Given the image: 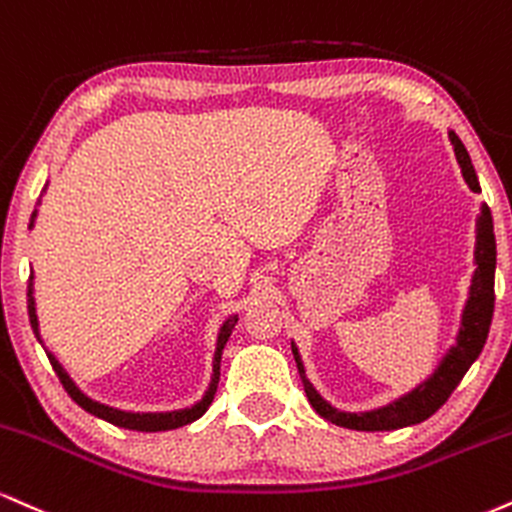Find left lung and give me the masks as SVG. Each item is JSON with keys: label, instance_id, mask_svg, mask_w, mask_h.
<instances>
[{"label": "left lung", "instance_id": "obj_1", "mask_svg": "<svg viewBox=\"0 0 512 512\" xmlns=\"http://www.w3.org/2000/svg\"><path fill=\"white\" fill-rule=\"evenodd\" d=\"M450 143H453L455 158L462 170V177L474 194L482 191L479 186L477 172L470 160V153L462 146V141L455 131H448ZM477 242H474V273L470 282V294H467L465 309L460 316V328L455 335V342L450 345V350L443 354L441 362L434 369V374L424 378L417 388H412L410 393L400 395L398 400L388 402V405L376 407L369 412H342L338 407H333L326 398H321V393L311 386V381L306 378V369L302 362V354H299L297 345L292 342V354L297 359L299 376H302L304 393L309 398L311 407L321 414L328 422L345 426V429L354 431H393L402 429V426H412L429 419L431 414L438 412V407L450 398L462 376L467 374V369L477 362V357L484 350V342L489 338L491 328V316H494V275H496V237H494V218H491V210L486 203H482V210L477 215Z\"/></svg>", "mask_w": 512, "mask_h": 512}]
</instances>
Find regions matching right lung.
I'll return each instance as SVG.
<instances>
[{
    "label": "right lung",
    "instance_id": "obj_1",
    "mask_svg": "<svg viewBox=\"0 0 512 512\" xmlns=\"http://www.w3.org/2000/svg\"><path fill=\"white\" fill-rule=\"evenodd\" d=\"M38 206H40V201H38ZM35 218H38V208L33 210V215H30V227L35 225ZM28 318H30V328H33L35 338H38V342L42 345L38 314H35L33 275H30V280H28ZM237 321H239V316L232 314L230 318H225V323H222L218 330V342H215V354H213V374H210L208 390L203 393V398L198 400L196 405L184 407V410H172V412H126V410H117V407L102 405V402L88 398V395L83 393V390L78 388L74 381H71V376L66 374V369L59 364V359L54 357L50 350H45V352H47V359H50L54 374L59 376V381H62L66 393L71 395V400H74L78 407H83V410L93 414V417L105 419V422H110L114 426H122V429H131V431H170V429H179V426L196 422V419L203 417V412L210 407V402H213V398H215V390H218V381H220L222 350H225L227 340H230V335H232L234 323Z\"/></svg>",
    "mask_w": 512,
    "mask_h": 512
}]
</instances>
